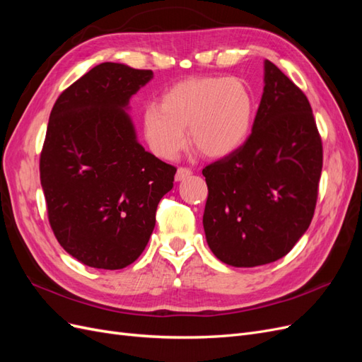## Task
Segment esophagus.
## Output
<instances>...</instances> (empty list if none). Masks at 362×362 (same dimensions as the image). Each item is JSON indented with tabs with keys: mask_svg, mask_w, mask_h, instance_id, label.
I'll list each match as a JSON object with an SVG mask.
<instances>
[{
	"mask_svg": "<svg viewBox=\"0 0 362 362\" xmlns=\"http://www.w3.org/2000/svg\"><path fill=\"white\" fill-rule=\"evenodd\" d=\"M190 175H192L190 169H187V168H178L177 175H175V180H177V181H184L185 178H189Z\"/></svg>",
	"mask_w": 362,
	"mask_h": 362,
	"instance_id": "esophagus-1",
	"label": "esophagus"
}]
</instances>
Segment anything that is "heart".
Returning <instances> with one entry per match:
<instances>
[{
	"label": "heart",
	"instance_id": "obj_1",
	"mask_svg": "<svg viewBox=\"0 0 362 362\" xmlns=\"http://www.w3.org/2000/svg\"><path fill=\"white\" fill-rule=\"evenodd\" d=\"M255 100L238 78L199 76L172 86L160 105L151 104L141 116V129L156 156L172 160L187 144L210 158H225L250 136Z\"/></svg>",
	"mask_w": 362,
	"mask_h": 362
}]
</instances>
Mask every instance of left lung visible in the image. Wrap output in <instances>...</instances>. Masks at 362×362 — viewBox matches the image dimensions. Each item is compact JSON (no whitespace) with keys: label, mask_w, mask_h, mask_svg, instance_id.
<instances>
[{"label":"left lung","mask_w":362,"mask_h":362,"mask_svg":"<svg viewBox=\"0 0 362 362\" xmlns=\"http://www.w3.org/2000/svg\"><path fill=\"white\" fill-rule=\"evenodd\" d=\"M323 151L311 105L264 60V89L252 134L234 154L202 170L204 231L213 254L234 267L286 257L314 214Z\"/></svg>","instance_id":"8db88e82"}]
</instances>
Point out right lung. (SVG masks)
I'll list each match as a JSON object with an SVG mask.
<instances>
[{"label":"right lung","instance_id":"1","mask_svg":"<svg viewBox=\"0 0 362 362\" xmlns=\"http://www.w3.org/2000/svg\"><path fill=\"white\" fill-rule=\"evenodd\" d=\"M154 72L105 62L54 104L40 184L62 247L83 264L117 270L145 250L175 169L139 144L129 101Z\"/></svg>","mask_w":362,"mask_h":362}]
</instances>
